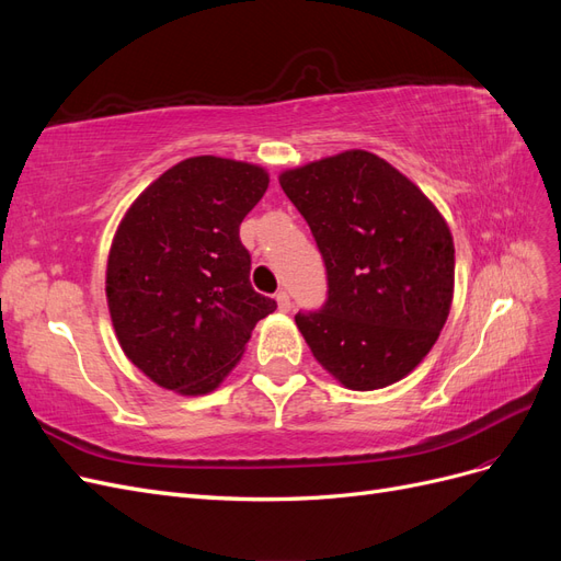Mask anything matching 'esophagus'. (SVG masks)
I'll return each mask as SVG.
<instances>
[{
    "mask_svg": "<svg viewBox=\"0 0 561 561\" xmlns=\"http://www.w3.org/2000/svg\"><path fill=\"white\" fill-rule=\"evenodd\" d=\"M276 301H278V311H280V313L290 311V307H293V304H290V295H287L285 290H280V293L276 295Z\"/></svg>",
    "mask_w": 561,
    "mask_h": 561,
    "instance_id": "obj_1",
    "label": "esophagus"
}]
</instances>
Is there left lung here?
Here are the masks:
<instances>
[{"instance_id":"obj_1","label":"left lung","mask_w":561,"mask_h":561,"mask_svg":"<svg viewBox=\"0 0 561 561\" xmlns=\"http://www.w3.org/2000/svg\"><path fill=\"white\" fill-rule=\"evenodd\" d=\"M278 182L328 268L325 307L295 316L313 358L351 390L404 379L451 309L445 217L410 178L365 149L290 168Z\"/></svg>"}]
</instances>
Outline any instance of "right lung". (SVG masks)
I'll return each mask as SVG.
<instances>
[{
  "mask_svg": "<svg viewBox=\"0 0 561 561\" xmlns=\"http://www.w3.org/2000/svg\"><path fill=\"white\" fill-rule=\"evenodd\" d=\"M266 186L262 165L192 157L151 182L118 225L105 280L112 325L126 358L161 388L210 393L276 311L252 290L239 239Z\"/></svg>",
  "mask_w": 561,
  "mask_h": 561,
  "instance_id": "obj_1",
  "label": "right lung"
}]
</instances>
